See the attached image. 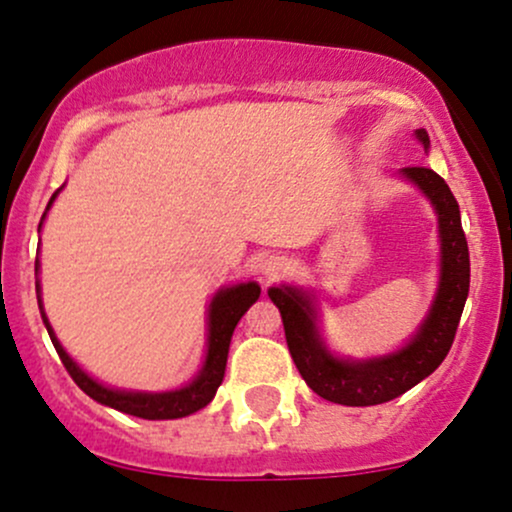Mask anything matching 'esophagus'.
I'll return each instance as SVG.
<instances>
[{"mask_svg": "<svg viewBox=\"0 0 512 512\" xmlns=\"http://www.w3.org/2000/svg\"><path fill=\"white\" fill-rule=\"evenodd\" d=\"M286 267H289V262H286L284 257L272 255V257H267V260L260 264V272H262V276L267 281H274V279H279V276L286 272Z\"/></svg>", "mask_w": 512, "mask_h": 512, "instance_id": "34e87169", "label": "esophagus"}]
</instances>
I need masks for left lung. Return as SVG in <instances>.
Here are the masks:
<instances>
[{"mask_svg": "<svg viewBox=\"0 0 512 512\" xmlns=\"http://www.w3.org/2000/svg\"><path fill=\"white\" fill-rule=\"evenodd\" d=\"M416 139L431 146L426 129H416ZM402 178L414 182L431 199L438 214L440 233V281L436 301L426 320L409 339L407 346L387 356L349 361L330 354L317 332L315 298L296 286H272L269 298L284 320L286 344L298 373L322 399L346 407H373L390 402L419 385L448 356L452 339L469 293V250L464 238L460 207L450 187L438 173L424 166L399 170Z\"/></svg>", "mask_w": 512, "mask_h": 512, "instance_id": "1", "label": "left lung"}]
</instances>
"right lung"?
I'll list each match as a JSON object with an SVG mask.
<instances>
[{
	"label": "right lung",
	"mask_w": 512,
	"mask_h": 512,
	"mask_svg": "<svg viewBox=\"0 0 512 512\" xmlns=\"http://www.w3.org/2000/svg\"><path fill=\"white\" fill-rule=\"evenodd\" d=\"M57 192L52 195L48 209L52 207V202H55ZM35 272H38V267H35ZM257 298H260V286H257L255 281L228 286V289H221L214 298H211L207 356H204L202 370L195 375L192 383L180 387V390H170V392H127V390H115V387H105L103 383L93 380L91 375L84 373V370L76 366V361H72V356H69L67 351L62 349V344L57 342L48 317H45L43 303H40V284H38L40 315H43V322L45 327H48L52 344H55L57 354H60L64 368H67V373L72 375L74 383L79 385L88 397L105 404V407H113L117 411H122V414H132V416H139V419H149V421L182 419V416H190L195 414V411L207 407L211 399H214L216 390H219L223 373H226V358H228V346H231L233 330H236L238 320L245 315V310H248Z\"/></svg>",
	"instance_id": "add662e5"
}]
</instances>
